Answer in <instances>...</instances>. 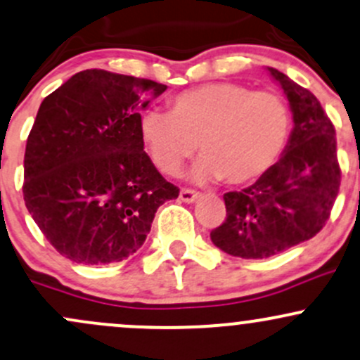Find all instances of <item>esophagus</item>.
<instances>
[{
    "label": "esophagus",
    "instance_id": "1",
    "mask_svg": "<svg viewBox=\"0 0 360 360\" xmlns=\"http://www.w3.org/2000/svg\"><path fill=\"white\" fill-rule=\"evenodd\" d=\"M198 195H200V193L195 191V189L183 188V189H181V193H179V198L183 201H186V203H193V201L198 198Z\"/></svg>",
    "mask_w": 360,
    "mask_h": 360
}]
</instances>
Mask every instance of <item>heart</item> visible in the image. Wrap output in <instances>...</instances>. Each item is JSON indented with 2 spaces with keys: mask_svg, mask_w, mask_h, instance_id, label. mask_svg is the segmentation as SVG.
<instances>
[{
  "mask_svg": "<svg viewBox=\"0 0 360 360\" xmlns=\"http://www.w3.org/2000/svg\"><path fill=\"white\" fill-rule=\"evenodd\" d=\"M292 117L278 94L217 82L184 90L171 98V110L148 109L140 117V136L153 164L174 176L198 143L203 159L193 176L248 184L259 179L289 143Z\"/></svg>",
  "mask_w": 360,
  "mask_h": 360,
  "instance_id": "b5f03b06",
  "label": "heart"
}]
</instances>
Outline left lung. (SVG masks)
Returning <instances> with one entry per match:
<instances>
[{"mask_svg": "<svg viewBox=\"0 0 360 360\" xmlns=\"http://www.w3.org/2000/svg\"><path fill=\"white\" fill-rule=\"evenodd\" d=\"M289 98L294 129L274 167L243 191L224 195L227 217L210 232L231 256L262 259L314 238L340 189L335 126L321 104L287 75L268 68Z\"/></svg>", "mask_w": 360, "mask_h": 360, "instance_id": "left-lung-1", "label": "left lung"}]
</instances>
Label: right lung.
I'll return each mask as SVG.
<instances>
[{
    "mask_svg": "<svg viewBox=\"0 0 360 360\" xmlns=\"http://www.w3.org/2000/svg\"><path fill=\"white\" fill-rule=\"evenodd\" d=\"M165 85L85 70L42 101L27 138L23 200L59 255L122 262L141 248L157 208L179 196L143 150L140 110Z\"/></svg>",
    "mask_w": 360,
    "mask_h": 360,
    "instance_id": "obj_1",
    "label": "right lung"
}]
</instances>
